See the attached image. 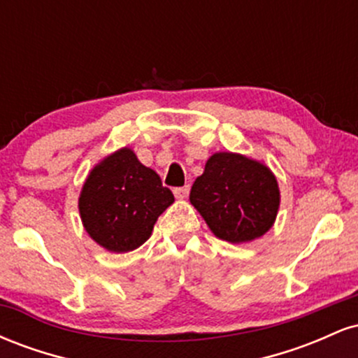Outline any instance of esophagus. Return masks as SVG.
Here are the masks:
<instances>
[{"label":"esophagus","mask_w":358,"mask_h":358,"mask_svg":"<svg viewBox=\"0 0 358 358\" xmlns=\"http://www.w3.org/2000/svg\"><path fill=\"white\" fill-rule=\"evenodd\" d=\"M173 193L176 199H187L188 193H190V185H185V187H176L173 188Z\"/></svg>","instance_id":"esophagus-1"}]
</instances>
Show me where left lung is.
I'll list each match as a JSON object with an SVG mask.
<instances>
[{"instance_id": "left-lung-1", "label": "left lung", "mask_w": 358, "mask_h": 358, "mask_svg": "<svg viewBox=\"0 0 358 358\" xmlns=\"http://www.w3.org/2000/svg\"><path fill=\"white\" fill-rule=\"evenodd\" d=\"M190 202L219 239L239 244L269 231L278 213L279 188L262 163L215 153L193 183Z\"/></svg>"}]
</instances>
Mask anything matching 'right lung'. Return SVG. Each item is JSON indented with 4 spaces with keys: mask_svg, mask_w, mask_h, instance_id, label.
Here are the masks:
<instances>
[{
    "mask_svg": "<svg viewBox=\"0 0 358 358\" xmlns=\"http://www.w3.org/2000/svg\"><path fill=\"white\" fill-rule=\"evenodd\" d=\"M151 168L131 150H119L90 171L79 199L85 231L113 252H127L150 239L155 222L173 203Z\"/></svg>",
    "mask_w": 358,
    "mask_h": 358,
    "instance_id": "obj_1",
    "label": "right lung"
}]
</instances>
